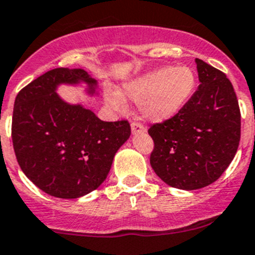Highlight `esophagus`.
I'll return each instance as SVG.
<instances>
[{"label": "esophagus", "instance_id": "1", "mask_svg": "<svg viewBox=\"0 0 255 255\" xmlns=\"http://www.w3.org/2000/svg\"><path fill=\"white\" fill-rule=\"evenodd\" d=\"M131 131H132V134H141V132H145V128H144L143 124L132 123L131 124Z\"/></svg>", "mask_w": 255, "mask_h": 255}]
</instances>
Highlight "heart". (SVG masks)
Returning a JSON list of instances; mask_svg holds the SVG:
<instances>
[{"label": "heart", "mask_w": 255, "mask_h": 255, "mask_svg": "<svg viewBox=\"0 0 255 255\" xmlns=\"http://www.w3.org/2000/svg\"><path fill=\"white\" fill-rule=\"evenodd\" d=\"M197 86L191 67H162L126 83L123 93L107 91L106 101L115 109H123V96L140 104V111L150 121H165L177 115L192 97Z\"/></svg>", "instance_id": "obj_1"}]
</instances>
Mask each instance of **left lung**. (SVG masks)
<instances>
[{"mask_svg":"<svg viewBox=\"0 0 255 255\" xmlns=\"http://www.w3.org/2000/svg\"><path fill=\"white\" fill-rule=\"evenodd\" d=\"M197 91L173 118L153 124L150 165L163 182L198 190L220 178L240 141V109L225 73L196 59Z\"/></svg>","mask_w":255,"mask_h":255,"instance_id":"obj_1","label":"left lung"}]
</instances>
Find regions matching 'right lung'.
I'll return each mask as SVG.
<instances>
[{"label": "right lung", "instance_id": "right-lung-1", "mask_svg": "<svg viewBox=\"0 0 255 255\" xmlns=\"http://www.w3.org/2000/svg\"><path fill=\"white\" fill-rule=\"evenodd\" d=\"M97 81L85 69L55 68L17 93L12 115V144L18 165L41 191L58 198H78L106 179L116 151L131 134L126 120H100L82 105L63 101L59 85Z\"/></svg>", "mask_w": 255, "mask_h": 255}]
</instances>
